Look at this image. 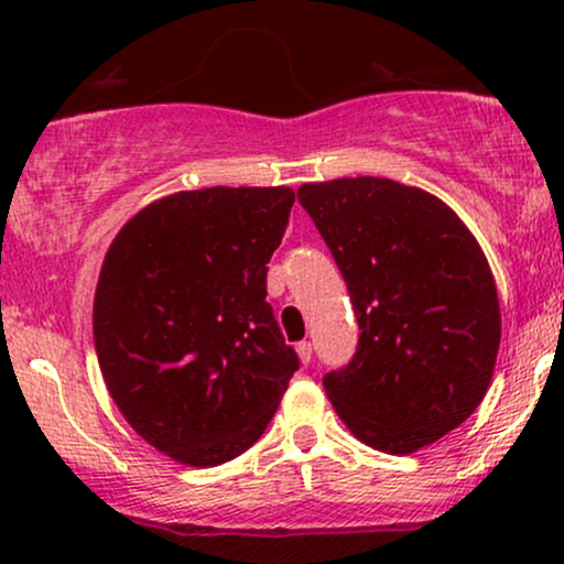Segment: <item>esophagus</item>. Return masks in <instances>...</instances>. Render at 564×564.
I'll list each match as a JSON object with an SVG mask.
<instances>
[{
    "instance_id": "34e87169",
    "label": "esophagus",
    "mask_w": 564,
    "mask_h": 564,
    "mask_svg": "<svg viewBox=\"0 0 564 564\" xmlns=\"http://www.w3.org/2000/svg\"><path fill=\"white\" fill-rule=\"evenodd\" d=\"M296 355H300L302 364L307 366L310 358H313V345H310V341H300V345H296Z\"/></svg>"
}]
</instances>
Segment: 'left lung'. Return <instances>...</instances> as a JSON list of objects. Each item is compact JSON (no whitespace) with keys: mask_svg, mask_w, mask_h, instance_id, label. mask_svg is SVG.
I'll return each instance as SVG.
<instances>
[{"mask_svg":"<svg viewBox=\"0 0 564 564\" xmlns=\"http://www.w3.org/2000/svg\"><path fill=\"white\" fill-rule=\"evenodd\" d=\"M358 315V352L326 373L360 443L408 456L467 422L494 379L501 307L480 243L448 204L387 177L304 183Z\"/></svg>","mask_w":564,"mask_h":564,"instance_id":"left-lung-1","label":"left lung"}]
</instances>
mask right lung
<instances>
[{
	"mask_svg": "<svg viewBox=\"0 0 564 564\" xmlns=\"http://www.w3.org/2000/svg\"><path fill=\"white\" fill-rule=\"evenodd\" d=\"M294 191L200 187L116 232L93 304L97 364L148 445L217 467L262 437L300 368L264 302Z\"/></svg>",
	"mask_w": 564,
	"mask_h": 564,
	"instance_id": "1",
	"label": "right lung"
}]
</instances>
